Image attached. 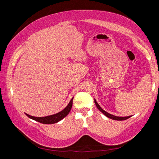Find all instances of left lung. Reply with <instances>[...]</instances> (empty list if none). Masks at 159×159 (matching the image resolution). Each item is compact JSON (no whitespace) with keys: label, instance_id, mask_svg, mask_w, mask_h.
Instances as JSON below:
<instances>
[{"label":"left lung","instance_id":"1","mask_svg":"<svg viewBox=\"0 0 159 159\" xmlns=\"http://www.w3.org/2000/svg\"><path fill=\"white\" fill-rule=\"evenodd\" d=\"M95 104H96V107H98V109L99 110V111H100L102 113V114L105 115L107 117H108V118H111V119H113V120H126V119H128V118H129L130 117V116L120 117V116H114V115H112V114H109L108 112L105 111H104V110H103V109H102L101 108L100 106L99 105L98 103V102H97V101L95 100Z\"/></svg>","mask_w":159,"mask_h":159}]
</instances>
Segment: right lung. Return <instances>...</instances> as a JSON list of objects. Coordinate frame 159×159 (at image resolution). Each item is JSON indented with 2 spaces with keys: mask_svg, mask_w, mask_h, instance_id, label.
I'll use <instances>...</instances> for the list:
<instances>
[{
  "mask_svg": "<svg viewBox=\"0 0 159 159\" xmlns=\"http://www.w3.org/2000/svg\"><path fill=\"white\" fill-rule=\"evenodd\" d=\"M73 99L74 98L71 99V101L69 102L68 105H67L65 108L62 110V111H61L59 113H57V114H55L48 116H45V117H35V116H32L29 115L27 114H26V115L29 118H31V119L36 120L38 122L43 123V124H53V123L59 122L60 120L63 119L64 117H66V116L68 115V114L71 109L72 104H73Z\"/></svg>",
  "mask_w": 159,
  "mask_h": 159,
  "instance_id": "add662e5",
  "label": "right lung"
}]
</instances>
